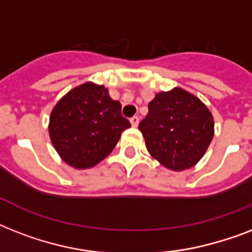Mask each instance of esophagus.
Here are the masks:
<instances>
[{
  "label": "esophagus",
  "instance_id": "1",
  "mask_svg": "<svg viewBox=\"0 0 252 252\" xmlns=\"http://www.w3.org/2000/svg\"><path fill=\"white\" fill-rule=\"evenodd\" d=\"M130 124H132V126H138V116H133V118H130Z\"/></svg>",
  "mask_w": 252,
  "mask_h": 252
}]
</instances>
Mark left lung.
<instances>
[{
    "label": "left lung",
    "mask_w": 252,
    "mask_h": 252,
    "mask_svg": "<svg viewBox=\"0 0 252 252\" xmlns=\"http://www.w3.org/2000/svg\"><path fill=\"white\" fill-rule=\"evenodd\" d=\"M138 129L154 159L172 171H183L205 154L215 134V120L197 96L174 87L156 94Z\"/></svg>",
    "instance_id": "left-lung-1"
}]
</instances>
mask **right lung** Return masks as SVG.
<instances>
[{"instance_id": "right-lung-1", "label": "right lung", "mask_w": 252, "mask_h": 252, "mask_svg": "<svg viewBox=\"0 0 252 252\" xmlns=\"http://www.w3.org/2000/svg\"><path fill=\"white\" fill-rule=\"evenodd\" d=\"M130 123L108 89L85 82L66 93L49 116V137L61 159L78 170L94 167L114 150Z\"/></svg>"}]
</instances>
